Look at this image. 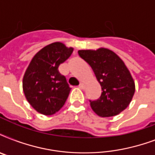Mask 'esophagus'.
<instances>
[{
  "mask_svg": "<svg viewBox=\"0 0 155 155\" xmlns=\"http://www.w3.org/2000/svg\"><path fill=\"white\" fill-rule=\"evenodd\" d=\"M79 87H80V89L84 90L85 88V84H84V83H80V85H79Z\"/></svg>",
  "mask_w": 155,
  "mask_h": 155,
  "instance_id": "34e87169",
  "label": "esophagus"
}]
</instances>
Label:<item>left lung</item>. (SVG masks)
I'll use <instances>...</instances> for the list:
<instances>
[{"label":"left lung","mask_w":155,"mask_h":155,"mask_svg":"<svg viewBox=\"0 0 155 155\" xmlns=\"http://www.w3.org/2000/svg\"><path fill=\"white\" fill-rule=\"evenodd\" d=\"M79 55L87 62L101 86V95L89 101L92 110L102 117L116 116L127 108L135 92V84L121 58L110 50H80Z\"/></svg>","instance_id":"8db88e82"}]
</instances>
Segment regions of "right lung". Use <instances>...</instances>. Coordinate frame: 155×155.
Segmentation results:
<instances>
[{
	"mask_svg": "<svg viewBox=\"0 0 155 155\" xmlns=\"http://www.w3.org/2000/svg\"><path fill=\"white\" fill-rule=\"evenodd\" d=\"M72 52V47L53 42L40 50L30 61L22 87L28 102L38 113L53 115L64 105L71 87L58 71V67Z\"/></svg>",
	"mask_w": 155,
	"mask_h": 155,
	"instance_id": "obj_1",
	"label": "right lung"
}]
</instances>
